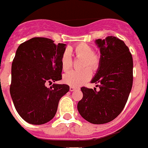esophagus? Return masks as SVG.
Instances as JSON below:
<instances>
[{
    "mask_svg": "<svg viewBox=\"0 0 148 148\" xmlns=\"http://www.w3.org/2000/svg\"><path fill=\"white\" fill-rule=\"evenodd\" d=\"M69 90H70V91H75V88L74 87V86H70V87H69Z\"/></svg>",
    "mask_w": 148,
    "mask_h": 148,
    "instance_id": "1",
    "label": "esophagus"
}]
</instances>
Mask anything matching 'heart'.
<instances>
[{
	"mask_svg": "<svg viewBox=\"0 0 148 148\" xmlns=\"http://www.w3.org/2000/svg\"><path fill=\"white\" fill-rule=\"evenodd\" d=\"M69 53L77 57H82V66H89L92 69H96L100 65V57L95 53L93 48L85 43H79L69 48ZM68 52H63L60 58V65L63 71H68L72 66L71 58ZM92 73L90 68H85L82 71H70L63 75V82L71 86H78L91 79Z\"/></svg>",
	"mask_w": 148,
	"mask_h": 148,
	"instance_id": "b5f03b06",
	"label": "heart"
}]
</instances>
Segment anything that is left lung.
Returning a JSON list of instances; mask_svg holds the SVG:
<instances>
[{
    "label": "left lung",
    "instance_id": "obj_1",
    "mask_svg": "<svg viewBox=\"0 0 148 148\" xmlns=\"http://www.w3.org/2000/svg\"><path fill=\"white\" fill-rule=\"evenodd\" d=\"M96 43L101 51L100 65L91 82L96 88L82 87L78 103L80 115L93 124H104L116 118L125 107L133 82V60L124 41L113 36Z\"/></svg>",
    "mask_w": 148,
    "mask_h": 148
}]
</instances>
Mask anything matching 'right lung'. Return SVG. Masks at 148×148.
<instances>
[{"label":"right lung","instance_id":"1","mask_svg":"<svg viewBox=\"0 0 148 148\" xmlns=\"http://www.w3.org/2000/svg\"><path fill=\"white\" fill-rule=\"evenodd\" d=\"M65 45L36 37L17 48L12 63L10 92L17 113L30 124L41 125L53 119L60 99L69 91L66 84L46 87L47 83L62 79L60 58Z\"/></svg>","mask_w":148,"mask_h":148}]
</instances>
